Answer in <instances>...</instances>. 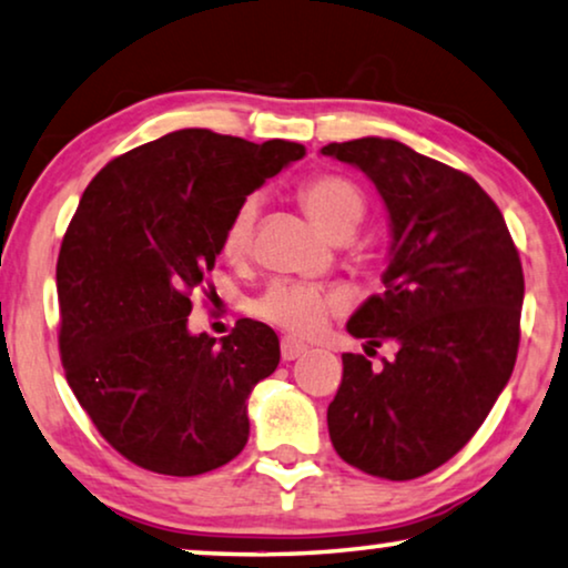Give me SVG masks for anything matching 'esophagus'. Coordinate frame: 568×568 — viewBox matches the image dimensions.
<instances>
[{
  "label": "esophagus",
  "mask_w": 568,
  "mask_h": 568,
  "mask_svg": "<svg viewBox=\"0 0 568 568\" xmlns=\"http://www.w3.org/2000/svg\"><path fill=\"white\" fill-rule=\"evenodd\" d=\"M304 353H306V345L298 343V339H293V337L280 339V355H283V361H296Z\"/></svg>",
  "instance_id": "obj_1"
}]
</instances>
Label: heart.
Returning a JSON list of instances; mask_svg holds the SVG:
<instances>
[{"instance_id":"1","label":"heart","mask_w":568,"mask_h":568,"mask_svg":"<svg viewBox=\"0 0 568 568\" xmlns=\"http://www.w3.org/2000/svg\"><path fill=\"white\" fill-rule=\"evenodd\" d=\"M298 196L314 223L335 239L351 236L366 215V196L339 173L312 176L301 184ZM256 217H260V196L248 194L233 210L223 231V254L229 260H244L252 252ZM347 296L339 288L304 283V280H272L252 301V312L272 327L296 337H312L329 322V316L343 312Z\"/></svg>"}]
</instances>
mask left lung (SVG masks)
<instances>
[{"mask_svg":"<svg viewBox=\"0 0 568 568\" xmlns=\"http://www.w3.org/2000/svg\"><path fill=\"white\" fill-rule=\"evenodd\" d=\"M322 153L358 165L392 223L384 293L347 332L397 343L379 372L366 355H343L327 407L332 447L376 478H420L470 442L514 372L519 252L501 210L467 173L382 138L329 142Z\"/></svg>","mask_w":568,"mask_h":568,"instance_id":"1","label":"left lung"}]
</instances>
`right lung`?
Masks as SVG:
<instances>
[{"instance_id":"add662e5","label":"right lung","mask_w":568,"mask_h":568,"mask_svg":"<svg viewBox=\"0 0 568 568\" xmlns=\"http://www.w3.org/2000/svg\"><path fill=\"white\" fill-rule=\"evenodd\" d=\"M304 153L179 130L113 158L82 194L57 262L59 353L98 434L138 467L189 478L244 449L246 397L277 368V335L239 320L215 345L186 316L239 202Z\"/></svg>"}]
</instances>
